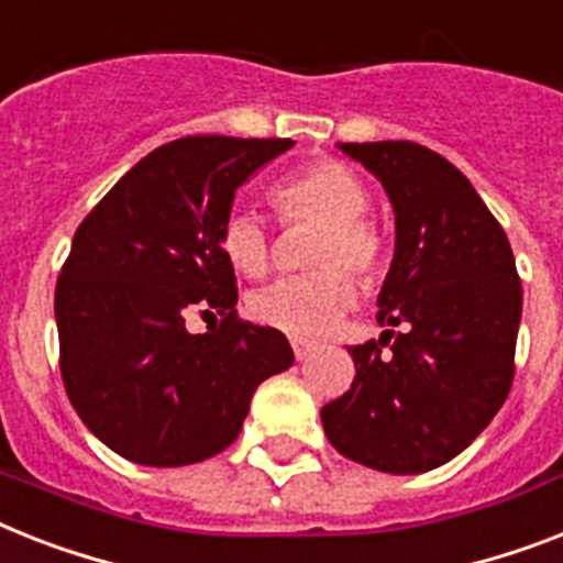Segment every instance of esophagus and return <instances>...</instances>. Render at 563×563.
Masks as SVG:
<instances>
[{"mask_svg": "<svg viewBox=\"0 0 563 563\" xmlns=\"http://www.w3.org/2000/svg\"><path fill=\"white\" fill-rule=\"evenodd\" d=\"M291 350H295L297 361H303L314 350V341H309V338H291Z\"/></svg>", "mask_w": 563, "mask_h": 563, "instance_id": "34e87169", "label": "esophagus"}]
</instances>
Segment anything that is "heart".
<instances>
[{
	"label": "heart",
	"mask_w": 563,
	"mask_h": 563,
	"mask_svg": "<svg viewBox=\"0 0 563 563\" xmlns=\"http://www.w3.org/2000/svg\"><path fill=\"white\" fill-rule=\"evenodd\" d=\"M268 202L283 225H318L306 263L295 274L251 295L249 312L263 327L289 335H318L353 306L355 280L376 283L387 272L390 245L367 217L364 178L335 158H318L286 173L268 187ZM228 266L245 277H263L272 266V234L249 208H231L219 228Z\"/></svg>",
	"instance_id": "b5f03b06"
}]
</instances>
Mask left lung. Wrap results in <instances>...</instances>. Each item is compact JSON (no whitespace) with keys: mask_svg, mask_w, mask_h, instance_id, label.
<instances>
[{"mask_svg":"<svg viewBox=\"0 0 563 563\" xmlns=\"http://www.w3.org/2000/svg\"><path fill=\"white\" fill-rule=\"evenodd\" d=\"M385 185L396 254L378 341L350 346L355 378L323 405L338 454L387 474L454 460L504 408L515 378L520 289L509 236L472 181L413 141L341 144Z\"/></svg>","mask_w":563,"mask_h":563,"instance_id":"left-lung-1","label":"left lung"}]
</instances>
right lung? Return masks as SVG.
Masks as SVG:
<instances>
[{
  "label": "right lung",
  "mask_w": 563,
  "mask_h": 563,
  "mask_svg": "<svg viewBox=\"0 0 563 563\" xmlns=\"http://www.w3.org/2000/svg\"><path fill=\"white\" fill-rule=\"evenodd\" d=\"M291 139L187 135L144 155L89 210L54 291L59 376L77 416L123 460L202 463L240 437L260 382L291 367L280 329L236 314L219 249L234 196ZM220 321L190 336L184 318Z\"/></svg>",
  "instance_id": "add662e5"
}]
</instances>
